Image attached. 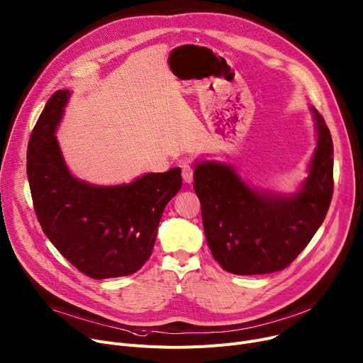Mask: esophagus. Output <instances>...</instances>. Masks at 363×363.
Here are the masks:
<instances>
[{"label": "esophagus", "instance_id": "esophagus-1", "mask_svg": "<svg viewBox=\"0 0 363 363\" xmlns=\"http://www.w3.org/2000/svg\"><path fill=\"white\" fill-rule=\"evenodd\" d=\"M192 175H194V171L189 164H184L182 166V179L185 184H191L192 182Z\"/></svg>", "mask_w": 363, "mask_h": 363}]
</instances>
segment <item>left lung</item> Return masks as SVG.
Returning a JSON list of instances; mask_svg holds the SVG:
<instances>
[{"mask_svg":"<svg viewBox=\"0 0 363 363\" xmlns=\"http://www.w3.org/2000/svg\"><path fill=\"white\" fill-rule=\"evenodd\" d=\"M317 149L302 189L294 196L258 192L229 164L201 162L194 189L201 203L203 226L213 258L239 274L280 272L305 250L325 219L333 197V140L321 113Z\"/></svg>","mask_w":363,"mask_h":363,"instance_id":"8db88e82","label":"left lung"}]
</instances>
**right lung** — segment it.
<instances>
[{
  "label": "right lung",
  "instance_id": "obj_1",
  "mask_svg": "<svg viewBox=\"0 0 363 363\" xmlns=\"http://www.w3.org/2000/svg\"><path fill=\"white\" fill-rule=\"evenodd\" d=\"M68 96L69 90L51 96L30 134L26 169L36 217L83 274L96 280L130 276L152 255L163 210L182 186L181 169L115 186L76 179L55 137Z\"/></svg>",
  "mask_w": 363,
  "mask_h": 363
}]
</instances>
